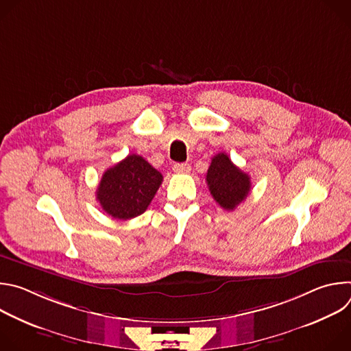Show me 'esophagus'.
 <instances>
[{"mask_svg":"<svg viewBox=\"0 0 351 351\" xmlns=\"http://www.w3.org/2000/svg\"><path fill=\"white\" fill-rule=\"evenodd\" d=\"M172 169H173V172H176V173H187V172H190L191 167H190L187 162H182V164H175V165L172 167Z\"/></svg>","mask_w":351,"mask_h":351,"instance_id":"34e87169","label":"esophagus"}]
</instances>
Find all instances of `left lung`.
Returning a JSON list of instances; mask_svg holds the SVG:
<instances>
[{"label":"left lung","mask_w":351,"mask_h":351,"mask_svg":"<svg viewBox=\"0 0 351 351\" xmlns=\"http://www.w3.org/2000/svg\"><path fill=\"white\" fill-rule=\"evenodd\" d=\"M207 184L215 202L226 211H233L252 190L250 176L237 168L225 153L211 160Z\"/></svg>","instance_id":"8db88e82"}]
</instances>
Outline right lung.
<instances>
[{
  "mask_svg": "<svg viewBox=\"0 0 351 351\" xmlns=\"http://www.w3.org/2000/svg\"><path fill=\"white\" fill-rule=\"evenodd\" d=\"M162 183V175L143 157L130 154L107 169L97 189L103 210L115 219L141 215Z\"/></svg>",
  "mask_w": 351,
  "mask_h": 351,
  "instance_id": "right-lung-1",
  "label": "right lung"
}]
</instances>
